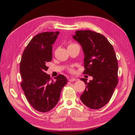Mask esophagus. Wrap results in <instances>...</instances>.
<instances>
[{
	"instance_id": "esophagus-1",
	"label": "esophagus",
	"mask_w": 135,
	"mask_h": 135,
	"mask_svg": "<svg viewBox=\"0 0 135 135\" xmlns=\"http://www.w3.org/2000/svg\"><path fill=\"white\" fill-rule=\"evenodd\" d=\"M76 81V79H75V78H70L69 79V81Z\"/></svg>"
}]
</instances>
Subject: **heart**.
<instances>
[{
    "label": "heart",
    "mask_w": 135,
    "mask_h": 135,
    "mask_svg": "<svg viewBox=\"0 0 135 135\" xmlns=\"http://www.w3.org/2000/svg\"><path fill=\"white\" fill-rule=\"evenodd\" d=\"M73 45H74V44H73Z\"/></svg>",
    "instance_id": "heart-1"
}]
</instances>
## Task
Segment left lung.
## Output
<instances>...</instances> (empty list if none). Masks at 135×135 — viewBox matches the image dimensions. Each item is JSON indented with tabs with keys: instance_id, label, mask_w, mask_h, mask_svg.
<instances>
[{
	"instance_id": "obj_1",
	"label": "left lung",
	"mask_w": 135,
	"mask_h": 135,
	"mask_svg": "<svg viewBox=\"0 0 135 135\" xmlns=\"http://www.w3.org/2000/svg\"><path fill=\"white\" fill-rule=\"evenodd\" d=\"M73 37L83 49V73L93 77L89 82L80 79L87 85L80 99L88 108H101L110 100L118 83V62L113 46L105 36L91 30L76 31Z\"/></svg>"
}]
</instances>
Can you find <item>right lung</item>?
<instances>
[{
	"label": "right lung",
	"mask_w": 135,
	"mask_h": 135,
	"mask_svg": "<svg viewBox=\"0 0 135 135\" xmlns=\"http://www.w3.org/2000/svg\"><path fill=\"white\" fill-rule=\"evenodd\" d=\"M59 33L44 32L35 36L24 49L20 62L21 88L31 105L42 113L56 106L61 90L67 83L62 74L55 77L54 81L46 73L47 63L52 61V45Z\"/></svg>",
	"instance_id": "add662e5"
}]
</instances>
